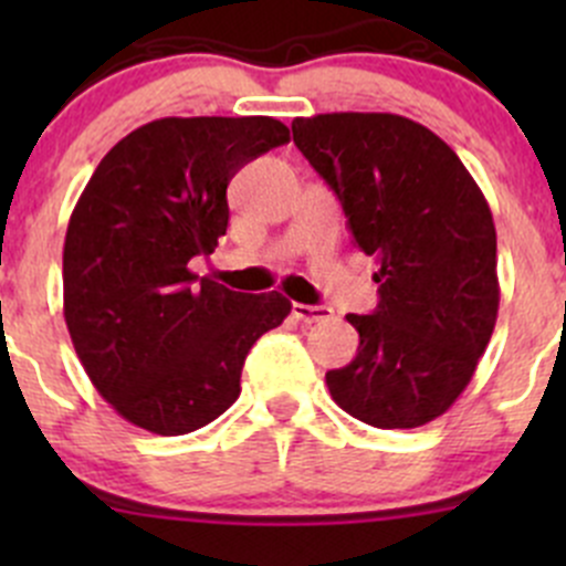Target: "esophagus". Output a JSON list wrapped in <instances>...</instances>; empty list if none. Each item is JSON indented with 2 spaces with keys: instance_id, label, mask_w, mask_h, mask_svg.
Here are the masks:
<instances>
[{
  "instance_id": "obj_1",
  "label": "esophagus",
  "mask_w": 566,
  "mask_h": 566,
  "mask_svg": "<svg viewBox=\"0 0 566 566\" xmlns=\"http://www.w3.org/2000/svg\"><path fill=\"white\" fill-rule=\"evenodd\" d=\"M293 315L301 323H325V319L334 317V312L328 306H310V304H293Z\"/></svg>"
}]
</instances>
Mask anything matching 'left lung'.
<instances>
[{"label": "left lung", "mask_w": 566, "mask_h": 566, "mask_svg": "<svg viewBox=\"0 0 566 566\" xmlns=\"http://www.w3.org/2000/svg\"><path fill=\"white\" fill-rule=\"evenodd\" d=\"M293 142L378 262V310L347 315L358 353L325 375L331 397L380 430L427 424L471 384L499 317L488 199L441 136L399 114L295 117Z\"/></svg>", "instance_id": "8db88e82"}]
</instances>
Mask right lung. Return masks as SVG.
<instances>
[{
    "mask_svg": "<svg viewBox=\"0 0 566 566\" xmlns=\"http://www.w3.org/2000/svg\"><path fill=\"white\" fill-rule=\"evenodd\" d=\"M290 142L273 117H164L98 164L67 221L65 323L84 373L130 424L186 436L241 394L251 345L293 304L235 293L188 262L227 232V186Z\"/></svg>",
    "mask_w": 566,
    "mask_h": 566,
    "instance_id": "right-lung-1",
    "label": "right lung"
}]
</instances>
